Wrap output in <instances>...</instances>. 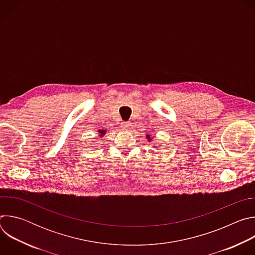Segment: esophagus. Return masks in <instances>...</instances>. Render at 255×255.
Listing matches in <instances>:
<instances>
[{"label": "esophagus", "instance_id": "1", "mask_svg": "<svg viewBox=\"0 0 255 255\" xmlns=\"http://www.w3.org/2000/svg\"><path fill=\"white\" fill-rule=\"evenodd\" d=\"M130 126H131V123H130V122H128V121H126V122H122V123H121V127H122L124 130L129 129V128H130Z\"/></svg>", "mask_w": 255, "mask_h": 255}]
</instances>
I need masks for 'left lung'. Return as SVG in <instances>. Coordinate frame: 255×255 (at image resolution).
<instances>
[{
	"label": "left lung",
	"instance_id": "obj_1",
	"mask_svg": "<svg viewBox=\"0 0 255 255\" xmlns=\"http://www.w3.org/2000/svg\"><path fill=\"white\" fill-rule=\"evenodd\" d=\"M146 137H147V138H148V139H149V135H147V136H146ZM149 140H150V139H149Z\"/></svg>",
	"mask_w": 255,
	"mask_h": 255
}]
</instances>
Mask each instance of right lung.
Instances as JSON below:
<instances>
[{
    "label": "right lung",
    "mask_w": 255,
    "mask_h": 255,
    "mask_svg": "<svg viewBox=\"0 0 255 255\" xmlns=\"http://www.w3.org/2000/svg\"><path fill=\"white\" fill-rule=\"evenodd\" d=\"M99 132H100L101 136H103L104 134H106V130H99Z\"/></svg>",
    "instance_id": "add662e5"
}]
</instances>
